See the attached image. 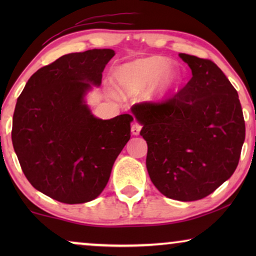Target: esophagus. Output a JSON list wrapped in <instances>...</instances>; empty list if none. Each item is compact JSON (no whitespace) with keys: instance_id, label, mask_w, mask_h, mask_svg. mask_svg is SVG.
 I'll use <instances>...</instances> for the list:
<instances>
[{"instance_id":"1","label":"esophagus","mask_w":256,"mask_h":256,"mask_svg":"<svg viewBox=\"0 0 256 256\" xmlns=\"http://www.w3.org/2000/svg\"><path fill=\"white\" fill-rule=\"evenodd\" d=\"M141 124H135L132 126V135H138L140 134V132H141Z\"/></svg>"}]
</instances>
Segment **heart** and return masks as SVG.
<instances>
[{"mask_svg": "<svg viewBox=\"0 0 256 256\" xmlns=\"http://www.w3.org/2000/svg\"><path fill=\"white\" fill-rule=\"evenodd\" d=\"M114 80L118 88L128 96H138L152 88L164 96L177 88L180 74L171 68L169 59L146 57L118 66Z\"/></svg>", "mask_w": 256, "mask_h": 256, "instance_id": "obj_1", "label": "heart"}]
</instances>
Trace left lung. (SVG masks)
Here are the masks:
<instances>
[{"mask_svg":"<svg viewBox=\"0 0 256 256\" xmlns=\"http://www.w3.org/2000/svg\"><path fill=\"white\" fill-rule=\"evenodd\" d=\"M192 78L163 102H143L132 112L146 141V170L168 198L198 200L236 171L244 141L239 96L214 62L186 54Z\"/></svg>","mask_w":256,"mask_h":256,"instance_id":"obj_1","label":"left lung"}]
</instances>
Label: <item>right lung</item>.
I'll return each mask as SVG.
<instances>
[{"label": "right lung", "instance_id": "add662e5", "mask_svg": "<svg viewBox=\"0 0 256 256\" xmlns=\"http://www.w3.org/2000/svg\"><path fill=\"white\" fill-rule=\"evenodd\" d=\"M112 48L68 54L34 72L14 112L12 140L30 184L65 204L96 199L130 138L132 115L94 116L85 98L99 87Z\"/></svg>", "mask_w": 256, "mask_h": 256}]
</instances>
